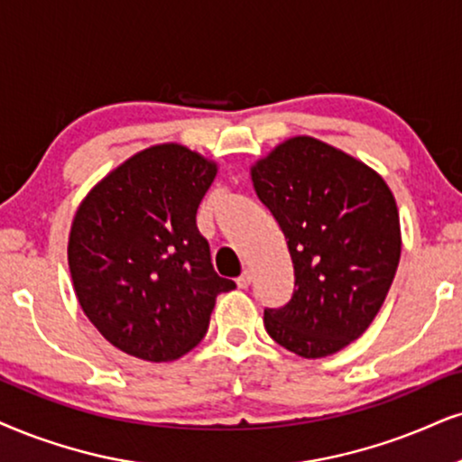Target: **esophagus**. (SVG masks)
Wrapping results in <instances>:
<instances>
[{"mask_svg":"<svg viewBox=\"0 0 462 462\" xmlns=\"http://www.w3.org/2000/svg\"><path fill=\"white\" fill-rule=\"evenodd\" d=\"M250 281H253V274H250V272L248 270H244L242 272V274L240 276H237V287H240V289H248V284H250Z\"/></svg>","mask_w":462,"mask_h":462,"instance_id":"1","label":"esophagus"}]
</instances>
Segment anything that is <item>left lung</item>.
Listing matches in <instances>:
<instances>
[{"label":"left lung","instance_id":"obj_1","mask_svg":"<svg viewBox=\"0 0 462 462\" xmlns=\"http://www.w3.org/2000/svg\"><path fill=\"white\" fill-rule=\"evenodd\" d=\"M261 203L287 237L295 289L265 309L267 334L326 357L366 332L394 281L401 220L383 178L349 153L293 136L250 167Z\"/></svg>","mask_w":462,"mask_h":462}]
</instances>
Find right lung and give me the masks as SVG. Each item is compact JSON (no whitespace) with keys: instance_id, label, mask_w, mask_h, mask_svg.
<instances>
[{"instance_id":"right-lung-1","label":"right lung","mask_w":462,"mask_h":462,"mask_svg":"<svg viewBox=\"0 0 462 462\" xmlns=\"http://www.w3.org/2000/svg\"><path fill=\"white\" fill-rule=\"evenodd\" d=\"M216 162L178 143L152 145L100 180L74 214L68 265L79 304L113 346L147 362L201 343L216 298L197 209Z\"/></svg>"}]
</instances>
